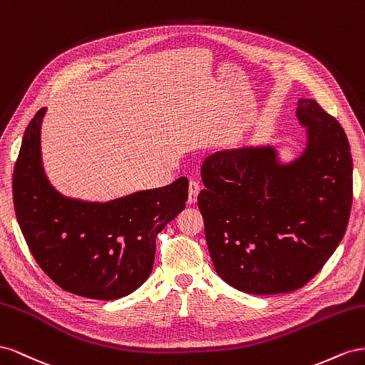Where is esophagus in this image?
I'll use <instances>...</instances> for the list:
<instances>
[{"label": "esophagus", "mask_w": 365, "mask_h": 365, "mask_svg": "<svg viewBox=\"0 0 365 365\" xmlns=\"http://www.w3.org/2000/svg\"><path fill=\"white\" fill-rule=\"evenodd\" d=\"M200 192V185L195 179L190 180V192H188V203L192 205L197 202V195Z\"/></svg>", "instance_id": "obj_1"}]
</instances>
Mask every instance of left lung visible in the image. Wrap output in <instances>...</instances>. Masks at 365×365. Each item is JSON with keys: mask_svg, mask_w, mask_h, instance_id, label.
Returning <instances> with one entry per match:
<instances>
[{"mask_svg": "<svg viewBox=\"0 0 365 365\" xmlns=\"http://www.w3.org/2000/svg\"><path fill=\"white\" fill-rule=\"evenodd\" d=\"M307 147L277 162L274 148L222 151L202 166L197 197L212 264L254 295L292 292L314 278L346 234L353 199L350 145L317 101L299 99Z\"/></svg>", "mask_w": 365, "mask_h": 365, "instance_id": "8db88e82", "label": "left lung"}]
</instances>
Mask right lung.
<instances>
[{"mask_svg":"<svg viewBox=\"0 0 365 365\" xmlns=\"http://www.w3.org/2000/svg\"><path fill=\"white\" fill-rule=\"evenodd\" d=\"M41 108L27 125L14 168V205L30 252L61 287L79 297L118 299L153 270L155 237L185 210L188 179L107 203L67 199L41 162Z\"/></svg>","mask_w":365,"mask_h":365,"instance_id":"add662e5","label":"right lung"}]
</instances>
